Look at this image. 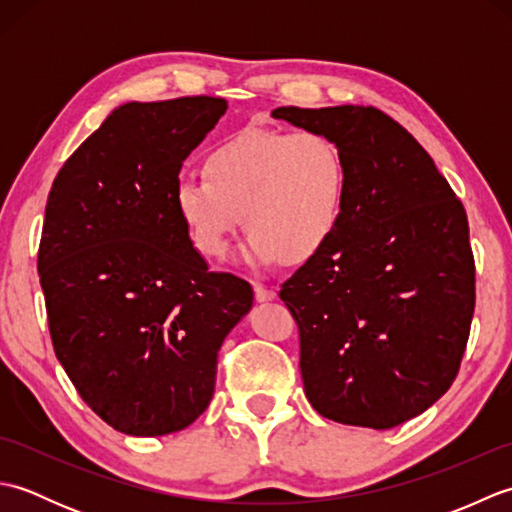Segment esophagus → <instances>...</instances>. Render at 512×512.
Instances as JSON below:
<instances>
[{"mask_svg":"<svg viewBox=\"0 0 512 512\" xmlns=\"http://www.w3.org/2000/svg\"><path fill=\"white\" fill-rule=\"evenodd\" d=\"M277 297L275 288L264 286V284H255V299L257 301H273Z\"/></svg>","mask_w":512,"mask_h":512,"instance_id":"obj_1","label":"esophagus"}]
</instances>
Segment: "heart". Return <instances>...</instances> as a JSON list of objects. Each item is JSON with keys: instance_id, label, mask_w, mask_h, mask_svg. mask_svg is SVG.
I'll return each instance as SVG.
<instances>
[{"instance_id": "1", "label": "heart", "mask_w": 512, "mask_h": 512, "mask_svg": "<svg viewBox=\"0 0 512 512\" xmlns=\"http://www.w3.org/2000/svg\"><path fill=\"white\" fill-rule=\"evenodd\" d=\"M204 171L180 178L173 202L195 250L209 259H222L246 224L248 264L308 262L343 217L347 160L321 132L248 125L209 151Z\"/></svg>"}]
</instances>
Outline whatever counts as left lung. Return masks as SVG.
Returning a JSON list of instances; mask_svg holds the SVG:
<instances>
[{
    "label": "left lung",
    "instance_id": "left-lung-1",
    "mask_svg": "<svg viewBox=\"0 0 512 512\" xmlns=\"http://www.w3.org/2000/svg\"><path fill=\"white\" fill-rule=\"evenodd\" d=\"M347 160L343 217L281 284L299 325V367L323 418L391 429L447 394L475 310L469 222L431 156L376 107H277Z\"/></svg>",
    "mask_w": 512,
    "mask_h": 512
}]
</instances>
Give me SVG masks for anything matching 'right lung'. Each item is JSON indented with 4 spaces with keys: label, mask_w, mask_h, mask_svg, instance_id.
I'll list each match as a JSON object with an SVG mask.
<instances>
[{
    "label": "right lung",
    "mask_w": 512,
    "mask_h": 512,
    "mask_svg": "<svg viewBox=\"0 0 512 512\" xmlns=\"http://www.w3.org/2000/svg\"><path fill=\"white\" fill-rule=\"evenodd\" d=\"M226 107L213 96L116 107L48 195L37 268L54 354L127 436L202 416L217 352L253 306L248 281L211 273L173 202L184 158Z\"/></svg>",
    "instance_id": "1"
}]
</instances>
